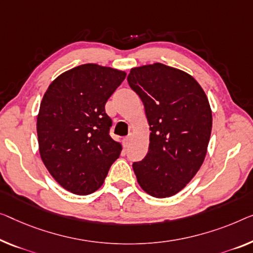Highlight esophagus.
Returning a JSON list of instances; mask_svg holds the SVG:
<instances>
[{"label": "esophagus", "mask_w": 253, "mask_h": 253, "mask_svg": "<svg viewBox=\"0 0 253 253\" xmlns=\"http://www.w3.org/2000/svg\"><path fill=\"white\" fill-rule=\"evenodd\" d=\"M130 139H131V134H129V135H128V136H126L125 138H124V143H125L126 146H127L128 144H129Z\"/></svg>", "instance_id": "1"}]
</instances>
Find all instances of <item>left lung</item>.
<instances>
[{
  "instance_id": "1",
  "label": "left lung",
  "mask_w": 253,
  "mask_h": 253,
  "mask_svg": "<svg viewBox=\"0 0 253 253\" xmlns=\"http://www.w3.org/2000/svg\"><path fill=\"white\" fill-rule=\"evenodd\" d=\"M150 125L149 152L133 164L137 182L154 198L186 186L205 160L212 127L209 101L195 79L163 63L133 68L127 77Z\"/></svg>"
}]
</instances>
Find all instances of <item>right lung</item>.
I'll return each mask as SVG.
<instances>
[{
  "instance_id": "right-lung-1",
  "label": "right lung",
  "mask_w": 253,
  "mask_h": 253,
  "mask_svg": "<svg viewBox=\"0 0 253 253\" xmlns=\"http://www.w3.org/2000/svg\"><path fill=\"white\" fill-rule=\"evenodd\" d=\"M125 77L124 71L87 63L60 75L44 94L37 117L41 158L71 193L95 192L120 156L104 107Z\"/></svg>"
}]
</instances>
